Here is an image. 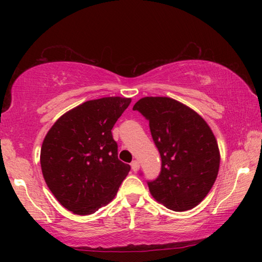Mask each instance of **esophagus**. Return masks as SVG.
Here are the masks:
<instances>
[{
	"instance_id": "34e87169",
	"label": "esophagus",
	"mask_w": 262,
	"mask_h": 262,
	"mask_svg": "<svg viewBox=\"0 0 262 262\" xmlns=\"http://www.w3.org/2000/svg\"><path fill=\"white\" fill-rule=\"evenodd\" d=\"M130 166H132V170L134 172H137L140 170V163L137 161H133L132 164H130Z\"/></svg>"
}]
</instances>
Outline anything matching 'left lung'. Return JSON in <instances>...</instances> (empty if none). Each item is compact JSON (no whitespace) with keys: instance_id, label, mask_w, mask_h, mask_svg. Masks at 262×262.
<instances>
[{"instance_id":"left-lung-1","label":"left lung","mask_w":262,"mask_h":262,"mask_svg":"<svg viewBox=\"0 0 262 262\" xmlns=\"http://www.w3.org/2000/svg\"><path fill=\"white\" fill-rule=\"evenodd\" d=\"M133 110L149 120L162 158L158 178L148 183L154 199L174 211L196 207L220 170V149L210 127L194 110L168 97H144Z\"/></svg>"}]
</instances>
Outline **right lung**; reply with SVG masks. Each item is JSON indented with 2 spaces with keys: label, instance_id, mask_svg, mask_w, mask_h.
I'll return each instance as SVG.
<instances>
[{
  "label": "right lung",
  "instance_id": "obj_1",
  "mask_svg": "<svg viewBox=\"0 0 262 262\" xmlns=\"http://www.w3.org/2000/svg\"><path fill=\"white\" fill-rule=\"evenodd\" d=\"M132 99L88 100L66 112L43 139L40 165L48 188L66 209L91 215L113 200L130 166L118 158L112 128Z\"/></svg>",
  "mask_w": 262,
  "mask_h": 262
}]
</instances>
